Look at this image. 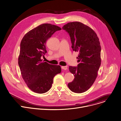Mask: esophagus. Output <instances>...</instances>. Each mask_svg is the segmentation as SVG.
<instances>
[{"instance_id":"34e87169","label":"esophagus","mask_w":121,"mask_h":121,"mask_svg":"<svg viewBox=\"0 0 121 121\" xmlns=\"http://www.w3.org/2000/svg\"><path fill=\"white\" fill-rule=\"evenodd\" d=\"M61 68L62 69H63V70H67V66H62L61 67Z\"/></svg>"}]
</instances>
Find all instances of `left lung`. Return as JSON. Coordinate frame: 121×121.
I'll return each instance as SVG.
<instances>
[{
    "label": "left lung",
    "mask_w": 121,
    "mask_h": 121,
    "mask_svg": "<svg viewBox=\"0 0 121 121\" xmlns=\"http://www.w3.org/2000/svg\"><path fill=\"white\" fill-rule=\"evenodd\" d=\"M62 29L70 37L73 50L79 53L77 66L69 67L74 78L68 87L74 93H84L94 84L101 65L99 38L92 29L79 22L68 23Z\"/></svg>",
    "instance_id": "left-lung-1"
}]
</instances>
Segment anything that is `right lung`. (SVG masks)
Returning a JSON list of instances; mask_svg holds the SVG:
<instances>
[{
  "instance_id": "add662e5",
  "label": "right lung",
  "mask_w": 121,
  "mask_h": 121,
  "mask_svg": "<svg viewBox=\"0 0 121 121\" xmlns=\"http://www.w3.org/2000/svg\"><path fill=\"white\" fill-rule=\"evenodd\" d=\"M61 28L50 24H43L28 32L20 43L18 63L22 76L32 91L43 94L51 88L54 76L61 72L60 66L42 61L47 53V40Z\"/></svg>"
}]
</instances>
